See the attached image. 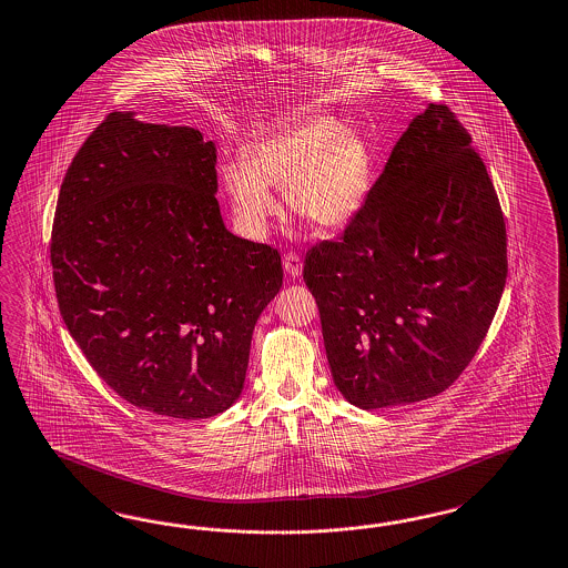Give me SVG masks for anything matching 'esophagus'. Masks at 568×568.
I'll return each mask as SVG.
<instances>
[{
  "mask_svg": "<svg viewBox=\"0 0 568 568\" xmlns=\"http://www.w3.org/2000/svg\"><path fill=\"white\" fill-rule=\"evenodd\" d=\"M282 263H284V272L288 276L298 277L303 274V262H301V257L296 253H286Z\"/></svg>",
  "mask_w": 568,
  "mask_h": 568,
  "instance_id": "1",
  "label": "esophagus"
}]
</instances>
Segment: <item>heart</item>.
<instances>
[{"instance_id":"heart-1","label":"heart","mask_w":568,"mask_h":568,"mask_svg":"<svg viewBox=\"0 0 568 568\" xmlns=\"http://www.w3.org/2000/svg\"><path fill=\"white\" fill-rule=\"evenodd\" d=\"M371 152L358 131L332 116H311L243 150V161L220 166L234 219L243 233L262 236L280 214L274 193L321 233H337L358 216L371 190Z\"/></svg>"}]
</instances>
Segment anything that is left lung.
<instances>
[{
	"label": "left lung",
	"mask_w": 568,
	"mask_h": 568,
	"mask_svg": "<svg viewBox=\"0 0 568 568\" xmlns=\"http://www.w3.org/2000/svg\"><path fill=\"white\" fill-rule=\"evenodd\" d=\"M507 272L484 161L452 109L430 104L344 234L306 253L335 387L363 409L449 389L490 329Z\"/></svg>",
	"instance_id": "1"
}]
</instances>
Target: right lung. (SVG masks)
I'll return each mask as SVG.
<instances>
[{"label":"right lung","instance_id":"obj_1","mask_svg":"<svg viewBox=\"0 0 568 568\" xmlns=\"http://www.w3.org/2000/svg\"><path fill=\"white\" fill-rule=\"evenodd\" d=\"M216 146L193 128L109 113L59 191V313L131 406L210 418L243 392L251 335L282 286L276 248L220 216Z\"/></svg>","mask_w":568,"mask_h":568}]
</instances>
